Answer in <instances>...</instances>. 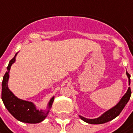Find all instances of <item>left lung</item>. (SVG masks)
<instances>
[{"instance_id":"left-lung-1","label":"left lung","mask_w":133,"mask_h":133,"mask_svg":"<svg viewBox=\"0 0 133 133\" xmlns=\"http://www.w3.org/2000/svg\"><path fill=\"white\" fill-rule=\"evenodd\" d=\"M127 76L128 77L129 79V85H130V75L129 74V73L127 71ZM130 96H131V89L130 87L128 88V89L127 91V92L125 93L121 99L119 101V102L112 108L109 109V110H107V112H105L104 113H103L100 117L97 118H84L82 115H79V117L82 119L83 121L88 123V124H101L107 123L108 121H110L114 118H115L117 116H118L119 114L121 112V111L123 110L125 106L127 105V103H128V101L130 99Z\"/></svg>"}]
</instances>
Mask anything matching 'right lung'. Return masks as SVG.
Listing matches in <instances>:
<instances>
[{"label": "right lung", "mask_w": 133, "mask_h": 133, "mask_svg": "<svg viewBox=\"0 0 133 133\" xmlns=\"http://www.w3.org/2000/svg\"><path fill=\"white\" fill-rule=\"evenodd\" d=\"M18 53H16L14 57L9 61V65L7 66V71L3 76L1 98L5 107L7 109L9 113L18 121L28 124L40 123L46 118L49 114L53 102L54 101V97H52L50 99L45 109H38L32 102L24 101L17 97L9 90L8 87L9 71L12 65L15 62V57Z\"/></svg>", "instance_id": "obj_1"}]
</instances>
